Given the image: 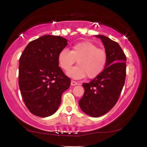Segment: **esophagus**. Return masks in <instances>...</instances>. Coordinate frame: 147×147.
<instances>
[{
	"label": "esophagus",
	"instance_id": "34e87169",
	"mask_svg": "<svg viewBox=\"0 0 147 147\" xmlns=\"http://www.w3.org/2000/svg\"><path fill=\"white\" fill-rule=\"evenodd\" d=\"M70 84H71L72 86H75V85H77L78 83H77V82H75L74 81H71V83H70Z\"/></svg>",
	"mask_w": 147,
	"mask_h": 147
}]
</instances>
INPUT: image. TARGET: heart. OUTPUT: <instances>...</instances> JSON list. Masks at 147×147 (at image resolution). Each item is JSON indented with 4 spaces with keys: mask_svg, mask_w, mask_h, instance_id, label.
<instances>
[{
    "mask_svg": "<svg viewBox=\"0 0 147 147\" xmlns=\"http://www.w3.org/2000/svg\"><path fill=\"white\" fill-rule=\"evenodd\" d=\"M76 60L78 66L69 70ZM107 60L106 52L89 41L77 43L70 51L64 49L58 56L59 66L65 71L69 69L67 75L74 79L98 77L104 70Z\"/></svg>",
    "mask_w": 147,
    "mask_h": 147,
    "instance_id": "obj_1",
    "label": "heart"
}]
</instances>
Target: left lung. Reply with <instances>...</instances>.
I'll list each match as a JSON object with an SVG mask.
<instances>
[{
	"label": "left lung",
	"mask_w": 147,
	"mask_h": 147,
	"mask_svg": "<svg viewBox=\"0 0 147 147\" xmlns=\"http://www.w3.org/2000/svg\"><path fill=\"white\" fill-rule=\"evenodd\" d=\"M95 36L102 41L107 63L98 77L82 85L85 93L79 104L84 113L97 118L111 110L118 100L126 79V57L117 42L102 35Z\"/></svg>",
	"instance_id": "obj_1"
}]
</instances>
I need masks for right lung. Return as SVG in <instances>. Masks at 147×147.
I'll return each instance as SVG.
<instances>
[{
  "mask_svg": "<svg viewBox=\"0 0 147 147\" xmlns=\"http://www.w3.org/2000/svg\"><path fill=\"white\" fill-rule=\"evenodd\" d=\"M60 36L46 35L31 41L19 58V85L25 105L35 116L54 114L70 79L58 66V56L68 45Z\"/></svg>",
  "mask_w": 147,
  "mask_h": 147,
  "instance_id": "add662e5",
  "label": "right lung"
}]
</instances>
